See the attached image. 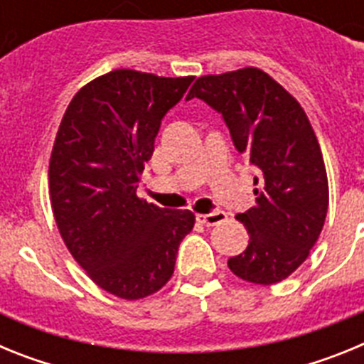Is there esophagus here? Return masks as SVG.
<instances>
[{
    "instance_id": "1",
    "label": "esophagus",
    "mask_w": 364,
    "mask_h": 364,
    "mask_svg": "<svg viewBox=\"0 0 364 364\" xmlns=\"http://www.w3.org/2000/svg\"><path fill=\"white\" fill-rule=\"evenodd\" d=\"M228 218V215L224 211H213V213H198L197 220L204 226H217L220 222H224Z\"/></svg>"
}]
</instances>
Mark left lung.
<instances>
[{"mask_svg":"<svg viewBox=\"0 0 364 364\" xmlns=\"http://www.w3.org/2000/svg\"><path fill=\"white\" fill-rule=\"evenodd\" d=\"M191 98L220 112L237 151L259 169L255 205L237 215L250 242L228 266L253 284L281 282L308 259L328 211L326 167L306 112L257 67L200 76Z\"/></svg>","mask_w":364,"mask_h":364,"instance_id":"left-lung-1","label":"left lung"}]
</instances>
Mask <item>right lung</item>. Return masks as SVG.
<instances>
[{
	"label": "right lung",
	"mask_w": 364,
	"mask_h": 364,
	"mask_svg": "<svg viewBox=\"0 0 364 364\" xmlns=\"http://www.w3.org/2000/svg\"><path fill=\"white\" fill-rule=\"evenodd\" d=\"M191 82L111 70L74 95L56 133L49 191L58 230L91 281L120 299L159 291L195 226L189 210H166L136 195L162 118Z\"/></svg>",
	"instance_id": "right-lung-1"
}]
</instances>
